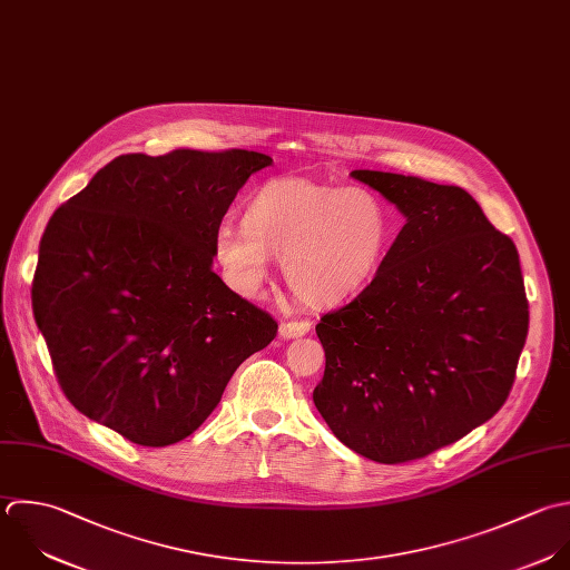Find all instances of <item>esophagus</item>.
I'll use <instances>...</instances> for the list:
<instances>
[{"label": "esophagus", "instance_id": "1", "mask_svg": "<svg viewBox=\"0 0 570 570\" xmlns=\"http://www.w3.org/2000/svg\"><path fill=\"white\" fill-rule=\"evenodd\" d=\"M308 331H311V322H306V320H299V322H284V324L279 326V335H282L284 340L302 337V335H306Z\"/></svg>", "mask_w": 570, "mask_h": 570}]
</instances>
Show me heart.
Segmentation results:
<instances>
[{
  "label": "heart",
  "mask_w": 570,
  "mask_h": 570,
  "mask_svg": "<svg viewBox=\"0 0 570 570\" xmlns=\"http://www.w3.org/2000/svg\"><path fill=\"white\" fill-rule=\"evenodd\" d=\"M391 217L364 186L308 177L264 181L244 204L242 226L224 219L213 235V257L226 284L255 299L279 255L293 293L311 306H337L360 295L382 268Z\"/></svg>",
  "instance_id": "heart-1"
}]
</instances>
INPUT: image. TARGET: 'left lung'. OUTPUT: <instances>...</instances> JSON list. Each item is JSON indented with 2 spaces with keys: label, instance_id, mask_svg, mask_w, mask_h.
Masks as SVG:
<instances>
[{
  "label": "left lung",
  "instance_id": "1",
  "mask_svg": "<svg viewBox=\"0 0 570 570\" xmlns=\"http://www.w3.org/2000/svg\"><path fill=\"white\" fill-rule=\"evenodd\" d=\"M406 217L375 279L315 326L313 402L351 451L400 464L489 422L529 333L520 255L460 186L353 170Z\"/></svg>",
  "mask_w": 570,
  "mask_h": 570
}]
</instances>
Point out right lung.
Listing matches in <instances>:
<instances>
[{"instance_id":"add662e5","label":"right lung","mask_w":570,"mask_h":570,"mask_svg":"<svg viewBox=\"0 0 570 570\" xmlns=\"http://www.w3.org/2000/svg\"><path fill=\"white\" fill-rule=\"evenodd\" d=\"M255 150L119 155L39 242L32 313L70 404L139 446L202 426L277 322L213 271V235Z\"/></svg>"}]
</instances>
